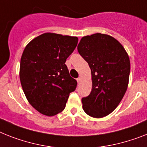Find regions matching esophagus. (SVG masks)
<instances>
[{
  "label": "esophagus",
  "instance_id": "1",
  "mask_svg": "<svg viewBox=\"0 0 147 147\" xmlns=\"http://www.w3.org/2000/svg\"><path fill=\"white\" fill-rule=\"evenodd\" d=\"M76 80H77V82H78V83H80V82H81V80H82V78H81V77H78V78L76 79Z\"/></svg>",
  "mask_w": 147,
  "mask_h": 147
}]
</instances>
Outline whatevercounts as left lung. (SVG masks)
Wrapping results in <instances>:
<instances>
[{"label": "left lung", "instance_id": "left-lung-1", "mask_svg": "<svg viewBox=\"0 0 147 147\" xmlns=\"http://www.w3.org/2000/svg\"><path fill=\"white\" fill-rule=\"evenodd\" d=\"M91 69L92 88L82 98L88 116L102 118L118 107L128 86L130 59L122 45L108 34L96 33L82 37L77 46Z\"/></svg>", "mask_w": 147, "mask_h": 147}]
</instances>
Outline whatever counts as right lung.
Masks as SVG:
<instances>
[{
    "label": "right lung",
    "instance_id": "right-lung-1",
    "mask_svg": "<svg viewBox=\"0 0 147 147\" xmlns=\"http://www.w3.org/2000/svg\"><path fill=\"white\" fill-rule=\"evenodd\" d=\"M78 37L44 33L30 41L22 55L19 78L28 101L39 113L53 116L65 107L76 80L69 74L66 59Z\"/></svg>",
    "mask_w": 147,
    "mask_h": 147
}]
</instances>
